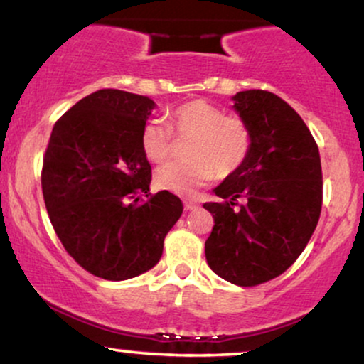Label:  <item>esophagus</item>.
Returning a JSON list of instances; mask_svg holds the SVG:
<instances>
[{
  "mask_svg": "<svg viewBox=\"0 0 364 364\" xmlns=\"http://www.w3.org/2000/svg\"><path fill=\"white\" fill-rule=\"evenodd\" d=\"M197 205H199V203H197L196 199H186V200H183V208H186L187 210H192V209H196Z\"/></svg>",
  "mask_w": 364,
  "mask_h": 364,
  "instance_id": "esophagus-1",
  "label": "esophagus"
}]
</instances>
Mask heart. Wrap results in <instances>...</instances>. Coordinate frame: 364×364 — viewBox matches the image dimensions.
<instances>
[{
  "mask_svg": "<svg viewBox=\"0 0 364 364\" xmlns=\"http://www.w3.org/2000/svg\"><path fill=\"white\" fill-rule=\"evenodd\" d=\"M175 136L191 138L187 160L170 161L155 173V186L178 196H189L214 177H230L243 167L251 150V129L245 119L228 116L205 100H192L175 107L170 127L148 119L141 128L140 145L150 161H164L173 150Z\"/></svg>",
  "mask_w": 364,
  "mask_h": 364,
  "instance_id": "heart-1",
  "label": "heart"
}]
</instances>
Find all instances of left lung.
Masks as SVG:
<instances>
[{
	"instance_id": "left-lung-1",
	"label": "left lung",
	"mask_w": 364,
	"mask_h": 364,
	"mask_svg": "<svg viewBox=\"0 0 364 364\" xmlns=\"http://www.w3.org/2000/svg\"><path fill=\"white\" fill-rule=\"evenodd\" d=\"M251 129L243 167L214 189L205 259L216 275L255 287L282 275L311 240L322 208L319 148L304 119L277 94L250 89L232 96ZM243 196L245 205H237Z\"/></svg>"
}]
</instances>
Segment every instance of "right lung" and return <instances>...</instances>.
Returning <instances> with one entry per match:
<instances>
[{"mask_svg": "<svg viewBox=\"0 0 364 364\" xmlns=\"http://www.w3.org/2000/svg\"><path fill=\"white\" fill-rule=\"evenodd\" d=\"M154 107L146 96L101 89L57 119L45 150L42 192L53 230L84 270L105 280L154 268L183 209L172 192L150 194L140 134Z\"/></svg>", "mask_w": 364, "mask_h": 364, "instance_id": "obj_1", "label": "right lung"}]
</instances>
